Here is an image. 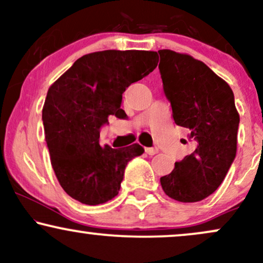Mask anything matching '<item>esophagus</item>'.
I'll return each mask as SVG.
<instances>
[{
    "label": "esophagus",
    "instance_id": "obj_1",
    "mask_svg": "<svg viewBox=\"0 0 263 263\" xmlns=\"http://www.w3.org/2000/svg\"><path fill=\"white\" fill-rule=\"evenodd\" d=\"M146 153L149 156H155L156 153H158V149L153 148V147H148V148H146Z\"/></svg>",
    "mask_w": 263,
    "mask_h": 263
}]
</instances>
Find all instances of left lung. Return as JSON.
<instances>
[{
  "label": "left lung",
  "instance_id": "8db88e82",
  "mask_svg": "<svg viewBox=\"0 0 263 263\" xmlns=\"http://www.w3.org/2000/svg\"><path fill=\"white\" fill-rule=\"evenodd\" d=\"M163 90L174 122L189 129L194 151L161 178L168 197L195 203L213 194L236 156L240 116L234 92L208 65L188 54L158 50ZM186 143L185 140L182 141Z\"/></svg>",
  "mask_w": 263,
  "mask_h": 263
}]
</instances>
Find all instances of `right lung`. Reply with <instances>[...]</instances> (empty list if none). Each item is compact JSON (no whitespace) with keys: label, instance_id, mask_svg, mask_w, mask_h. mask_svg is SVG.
I'll use <instances>...</instances> for the list:
<instances>
[{"label":"right lung","instance_id":"obj_1","mask_svg":"<svg viewBox=\"0 0 263 263\" xmlns=\"http://www.w3.org/2000/svg\"><path fill=\"white\" fill-rule=\"evenodd\" d=\"M156 52L102 50L81 57L49 87L42 111L45 142L58 182L86 205L116 197L127 163L144 152L138 143L100 146L108 116L121 117L122 93L158 64Z\"/></svg>","mask_w":263,"mask_h":263}]
</instances>
